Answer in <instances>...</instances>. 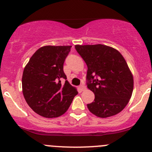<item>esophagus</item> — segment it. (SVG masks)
Listing matches in <instances>:
<instances>
[{"instance_id":"esophagus-1","label":"esophagus","mask_w":152,"mask_h":152,"mask_svg":"<svg viewBox=\"0 0 152 152\" xmlns=\"http://www.w3.org/2000/svg\"><path fill=\"white\" fill-rule=\"evenodd\" d=\"M79 88H80V89H81V91H84V90H86V86H84V85L83 84H81V86H79Z\"/></svg>"}]
</instances>
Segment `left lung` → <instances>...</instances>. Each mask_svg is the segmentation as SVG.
<instances>
[{"label":"left lung","mask_w":152,"mask_h":152,"mask_svg":"<svg viewBox=\"0 0 152 152\" xmlns=\"http://www.w3.org/2000/svg\"><path fill=\"white\" fill-rule=\"evenodd\" d=\"M86 64L87 87L94 92V102L87 104L92 114L106 118L118 114L127 105L134 88V78L123 56L102 44L76 45Z\"/></svg>","instance_id":"1"}]
</instances>
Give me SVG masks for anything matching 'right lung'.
I'll use <instances>...</instances> for the list:
<instances>
[{"label":"right lung","instance_id":"add662e5","mask_svg":"<svg viewBox=\"0 0 152 152\" xmlns=\"http://www.w3.org/2000/svg\"><path fill=\"white\" fill-rule=\"evenodd\" d=\"M71 46H46L31 56L22 76L23 96L36 114L46 118L61 116L78 91L67 81L64 64ZM65 80L63 85L61 81Z\"/></svg>","mask_w":152,"mask_h":152}]
</instances>
